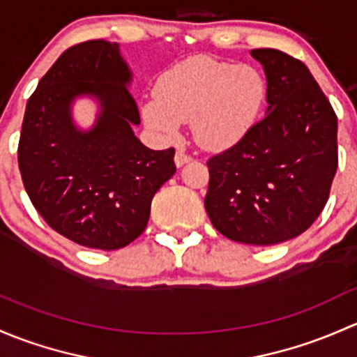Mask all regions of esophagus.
Listing matches in <instances>:
<instances>
[{"label":"esophagus","mask_w":357,"mask_h":357,"mask_svg":"<svg viewBox=\"0 0 357 357\" xmlns=\"http://www.w3.org/2000/svg\"><path fill=\"white\" fill-rule=\"evenodd\" d=\"M190 160H192V158H190L189 154H185L183 151H177V154H175V165H177L178 168L183 167L185 163H189Z\"/></svg>","instance_id":"obj_1"}]
</instances>
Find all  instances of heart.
<instances>
[{
    "label": "heart",
    "mask_w": 357,
    "mask_h": 357,
    "mask_svg": "<svg viewBox=\"0 0 357 357\" xmlns=\"http://www.w3.org/2000/svg\"><path fill=\"white\" fill-rule=\"evenodd\" d=\"M268 98L263 72L209 56H192L163 72L156 94L142 102V119L165 141L192 120L196 141L209 151L238 144L258 123Z\"/></svg>",
    "instance_id": "heart-1"
}]
</instances>
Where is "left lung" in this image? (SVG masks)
I'll use <instances>...</instances> for the list:
<instances>
[{"instance_id": "8db88e82", "label": "left lung", "mask_w": 357, "mask_h": 357, "mask_svg": "<svg viewBox=\"0 0 357 357\" xmlns=\"http://www.w3.org/2000/svg\"><path fill=\"white\" fill-rule=\"evenodd\" d=\"M268 82L266 115L249 135L208 161L204 208L227 238L273 245L306 232L335 177L337 116L303 61L252 50Z\"/></svg>"}]
</instances>
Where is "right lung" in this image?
<instances>
[{"label": "right lung", "mask_w": 357, "mask_h": 357, "mask_svg": "<svg viewBox=\"0 0 357 357\" xmlns=\"http://www.w3.org/2000/svg\"><path fill=\"white\" fill-rule=\"evenodd\" d=\"M132 77L120 44H77L47 70L25 108L18 142L25 190L51 229L86 248L113 251L137 238L154 194L177 170L174 148L153 151L135 137L141 119ZM84 97L97 102L86 129L73 119Z\"/></svg>", "instance_id": "1"}]
</instances>
